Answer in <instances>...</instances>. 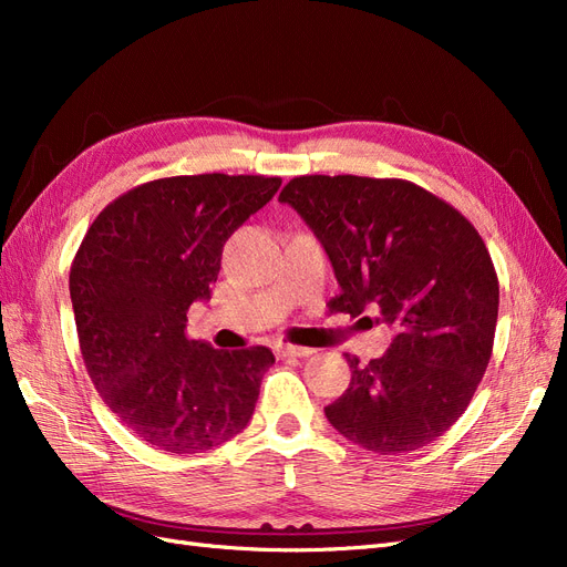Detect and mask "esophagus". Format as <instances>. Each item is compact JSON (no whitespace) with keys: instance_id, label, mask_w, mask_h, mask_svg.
Segmentation results:
<instances>
[{"instance_id":"1","label":"esophagus","mask_w":567,"mask_h":567,"mask_svg":"<svg viewBox=\"0 0 567 567\" xmlns=\"http://www.w3.org/2000/svg\"><path fill=\"white\" fill-rule=\"evenodd\" d=\"M315 350L310 348H300V346H279L277 354L279 357H310Z\"/></svg>"}]
</instances>
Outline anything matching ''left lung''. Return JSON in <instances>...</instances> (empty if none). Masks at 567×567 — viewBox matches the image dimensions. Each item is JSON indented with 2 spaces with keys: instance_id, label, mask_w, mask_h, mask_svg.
<instances>
[{
  "instance_id": "obj_1",
  "label": "left lung",
  "mask_w": 567,
  "mask_h": 567,
  "mask_svg": "<svg viewBox=\"0 0 567 567\" xmlns=\"http://www.w3.org/2000/svg\"><path fill=\"white\" fill-rule=\"evenodd\" d=\"M317 236L340 286L333 310H379L392 329L367 367L348 354V390L323 409L369 452L431 444L466 411L492 357L499 281L471 221L404 179L307 175L279 196ZM369 319V317H364Z\"/></svg>"
}]
</instances>
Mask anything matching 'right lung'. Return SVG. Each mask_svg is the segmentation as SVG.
I'll return each mask as SVG.
<instances>
[{"label": "right lung", "mask_w": 567, "mask_h": 567, "mask_svg": "<svg viewBox=\"0 0 567 567\" xmlns=\"http://www.w3.org/2000/svg\"><path fill=\"white\" fill-rule=\"evenodd\" d=\"M279 186L260 175L156 179L106 205L84 236L71 267L84 367L151 447L208 452L252 416L271 350H215L184 331L188 307L210 300L227 238Z\"/></svg>", "instance_id": "obj_1"}]
</instances>
